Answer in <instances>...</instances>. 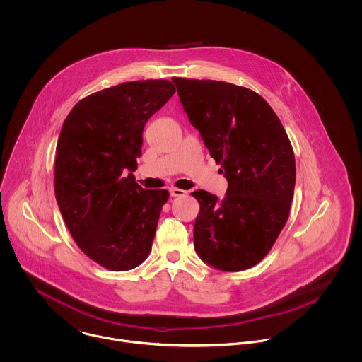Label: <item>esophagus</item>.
Segmentation results:
<instances>
[{
  "label": "esophagus",
  "mask_w": 362,
  "mask_h": 362,
  "mask_svg": "<svg viewBox=\"0 0 362 362\" xmlns=\"http://www.w3.org/2000/svg\"><path fill=\"white\" fill-rule=\"evenodd\" d=\"M170 195L171 197H184V195H187V191L180 189V188H170Z\"/></svg>",
  "instance_id": "1"
}]
</instances>
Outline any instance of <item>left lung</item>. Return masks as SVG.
Returning <instances> with one entry per match:
<instances>
[{
    "instance_id": "obj_1",
    "label": "left lung",
    "mask_w": 362,
    "mask_h": 362,
    "mask_svg": "<svg viewBox=\"0 0 362 362\" xmlns=\"http://www.w3.org/2000/svg\"><path fill=\"white\" fill-rule=\"evenodd\" d=\"M173 82L228 182L221 201L192 192L201 205L195 251L218 270L250 269L269 254L288 218L296 185L290 139L273 108L251 89L220 81Z\"/></svg>"
}]
</instances>
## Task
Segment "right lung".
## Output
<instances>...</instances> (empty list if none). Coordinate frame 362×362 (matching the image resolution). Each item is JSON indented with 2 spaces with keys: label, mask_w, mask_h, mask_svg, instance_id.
Returning <instances> with one entry per match:
<instances>
[{
  "label": "right lung",
  "mask_w": 362,
  "mask_h": 362,
  "mask_svg": "<svg viewBox=\"0 0 362 362\" xmlns=\"http://www.w3.org/2000/svg\"><path fill=\"white\" fill-rule=\"evenodd\" d=\"M175 93L170 81L125 82L75 104L55 149L54 191L81 251L112 272L148 258L165 189L135 182L148 119Z\"/></svg>",
  "instance_id": "right-lung-1"
}]
</instances>
